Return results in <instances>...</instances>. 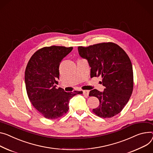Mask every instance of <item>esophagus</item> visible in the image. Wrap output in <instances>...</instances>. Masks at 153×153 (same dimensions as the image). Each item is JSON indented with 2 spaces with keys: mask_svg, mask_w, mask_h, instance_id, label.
<instances>
[{
  "mask_svg": "<svg viewBox=\"0 0 153 153\" xmlns=\"http://www.w3.org/2000/svg\"><path fill=\"white\" fill-rule=\"evenodd\" d=\"M83 95L85 96H88L89 95V91H87V90H85L83 91Z\"/></svg>",
  "mask_w": 153,
  "mask_h": 153,
  "instance_id": "obj_1",
  "label": "esophagus"
}]
</instances>
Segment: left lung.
I'll list each match as a JSON object with an SVG mask.
<instances>
[{"mask_svg": "<svg viewBox=\"0 0 153 153\" xmlns=\"http://www.w3.org/2000/svg\"><path fill=\"white\" fill-rule=\"evenodd\" d=\"M79 54L86 59L91 67V77L101 76L103 92L94 89L89 96L99 100V107L92 111L103 118L120 113L130 99L134 88L132 65L121 47L112 42L101 43L87 47L78 46Z\"/></svg>", "mask_w": 153, "mask_h": 153, "instance_id": "left-lung-1", "label": "left lung"}]
</instances>
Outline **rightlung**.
<instances>
[{
    "label": "right lung",
    "mask_w": 153,
    "mask_h": 153,
    "mask_svg": "<svg viewBox=\"0 0 153 153\" xmlns=\"http://www.w3.org/2000/svg\"><path fill=\"white\" fill-rule=\"evenodd\" d=\"M73 47L46 46L37 50L29 59L25 70V83L31 103L45 118L55 120L65 114L70 99L83 91L66 92L56 88L60 63Z\"/></svg>",
    "instance_id": "right-lung-1"
}]
</instances>
